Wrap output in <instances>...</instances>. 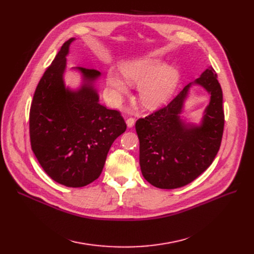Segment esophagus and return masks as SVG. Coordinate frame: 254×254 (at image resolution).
<instances>
[{
	"instance_id": "1",
	"label": "esophagus",
	"mask_w": 254,
	"mask_h": 254,
	"mask_svg": "<svg viewBox=\"0 0 254 254\" xmlns=\"http://www.w3.org/2000/svg\"><path fill=\"white\" fill-rule=\"evenodd\" d=\"M126 124H127V127L130 128V127H134V125H135V119H134V118H127V119L126 120Z\"/></svg>"
}]
</instances>
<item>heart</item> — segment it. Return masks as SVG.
Wrapping results in <instances>:
<instances>
[{
  "label": "heart",
  "instance_id": "obj_1",
  "mask_svg": "<svg viewBox=\"0 0 254 254\" xmlns=\"http://www.w3.org/2000/svg\"><path fill=\"white\" fill-rule=\"evenodd\" d=\"M120 71L128 84L138 85L141 104L151 110L159 108L171 99L179 80V73L174 66L152 59L125 63ZM126 83L116 72L110 70L107 73V84L115 102L128 93Z\"/></svg>",
  "mask_w": 254,
  "mask_h": 254
}]
</instances>
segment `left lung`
<instances>
[{"instance_id":"left-lung-1","label":"left lung","mask_w":254,"mask_h":254,"mask_svg":"<svg viewBox=\"0 0 254 254\" xmlns=\"http://www.w3.org/2000/svg\"><path fill=\"white\" fill-rule=\"evenodd\" d=\"M193 85L204 88L210 97L198 124L183 116L185 102ZM223 126L222 90L215 71L208 66L165 108L137 120L143 177L162 190L190 183L214 161Z\"/></svg>"}]
</instances>
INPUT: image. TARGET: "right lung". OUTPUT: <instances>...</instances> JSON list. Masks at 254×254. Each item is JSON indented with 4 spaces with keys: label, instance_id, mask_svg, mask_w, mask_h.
<instances>
[{
    "label": "right lung",
    "instance_id": "obj_1",
    "mask_svg": "<svg viewBox=\"0 0 254 254\" xmlns=\"http://www.w3.org/2000/svg\"><path fill=\"white\" fill-rule=\"evenodd\" d=\"M62 46L36 88L30 111L32 149L46 174L68 188L98 179L113 142L127 129L120 113L100 104L97 70L75 66L80 85L66 86L70 46Z\"/></svg>",
    "mask_w": 254,
    "mask_h": 254
}]
</instances>
